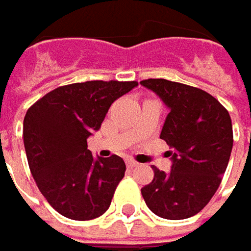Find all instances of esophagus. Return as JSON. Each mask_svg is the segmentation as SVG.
<instances>
[{
    "instance_id": "1",
    "label": "esophagus",
    "mask_w": 251,
    "mask_h": 251,
    "mask_svg": "<svg viewBox=\"0 0 251 251\" xmlns=\"http://www.w3.org/2000/svg\"><path fill=\"white\" fill-rule=\"evenodd\" d=\"M127 166L133 169V167H137V166H138V163L134 161V160H131V158H128V160H127Z\"/></svg>"
}]
</instances>
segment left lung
Here are the masks:
<instances>
[{"instance_id":"8db88e82","label":"left lung","mask_w":251,"mask_h":251,"mask_svg":"<svg viewBox=\"0 0 251 251\" xmlns=\"http://www.w3.org/2000/svg\"><path fill=\"white\" fill-rule=\"evenodd\" d=\"M140 84L170 110L160 138L171 147V170L152 167L154 178L141 188L143 199L158 217L188 219L204 208L222 183L233 149L231 118L200 88L163 78Z\"/></svg>"}]
</instances>
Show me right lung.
<instances>
[{
  "label": "right lung",
  "instance_id": "obj_1",
  "mask_svg": "<svg viewBox=\"0 0 251 251\" xmlns=\"http://www.w3.org/2000/svg\"><path fill=\"white\" fill-rule=\"evenodd\" d=\"M135 81H85L58 87L24 118V147L31 174L47 201L64 217L91 220L111 204L124 177L121 157H93L87 138L99 131L110 105Z\"/></svg>",
  "mask_w": 251,
  "mask_h": 251
}]
</instances>
